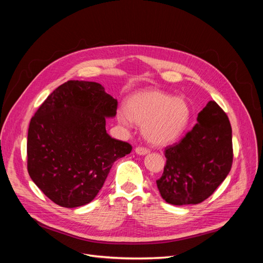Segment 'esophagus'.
<instances>
[{
  "label": "esophagus",
  "mask_w": 263,
  "mask_h": 263,
  "mask_svg": "<svg viewBox=\"0 0 263 263\" xmlns=\"http://www.w3.org/2000/svg\"><path fill=\"white\" fill-rule=\"evenodd\" d=\"M135 151H136V154H138V155H147L150 153V150L146 147H137L136 149H135Z\"/></svg>",
  "instance_id": "1"
}]
</instances>
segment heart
<instances>
[{"label":"heart","instance_id":"b5f03b06","mask_svg":"<svg viewBox=\"0 0 263 263\" xmlns=\"http://www.w3.org/2000/svg\"><path fill=\"white\" fill-rule=\"evenodd\" d=\"M119 123L142 125V133L154 145H166L177 139L186 128L191 118L187 102L158 90L134 94L127 102V110L117 113Z\"/></svg>","mask_w":263,"mask_h":263}]
</instances>
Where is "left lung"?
I'll return each mask as SVG.
<instances>
[{"mask_svg":"<svg viewBox=\"0 0 263 263\" xmlns=\"http://www.w3.org/2000/svg\"><path fill=\"white\" fill-rule=\"evenodd\" d=\"M197 122L179 142L164 149L166 161L157 186L172 205L202 203L232 169V126L226 113L210 101L198 113Z\"/></svg>","mask_w":263,"mask_h":263,"instance_id":"1","label":"left lung"}]
</instances>
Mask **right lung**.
<instances>
[{
	"mask_svg": "<svg viewBox=\"0 0 263 263\" xmlns=\"http://www.w3.org/2000/svg\"><path fill=\"white\" fill-rule=\"evenodd\" d=\"M117 100L100 83L70 80L58 86L31 117L27 170L42 192L62 208L90 203L117 159L132 145L106 133Z\"/></svg>",
	"mask_w": 263,
	"mask_h": 263,
	"instance_id": "obj_1",
	"label": "right lung"
}]
</instances>
